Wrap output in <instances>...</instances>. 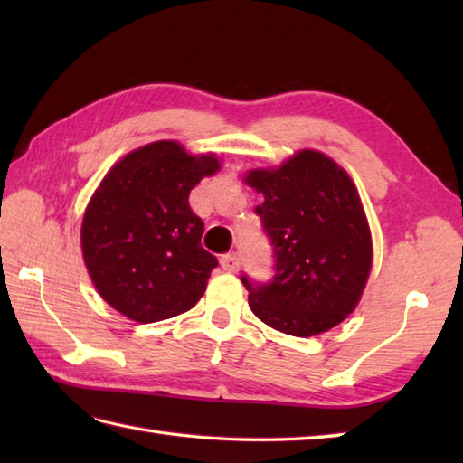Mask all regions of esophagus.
Returning <instances> with one entry per match:
<instances>
[{
	"mask_svg": "<svg viewBox=\"0 0 463 463\" xmlns=\"http://www.w3.org/2000/svg\"><path fill=\"white\" fill-rule=\"evenodd\" d=\"M221 267L226 272H237L241 269V259L237 252H231V254H222L221 257Z\"/></svg>",
	"mask_w": 463,
	"mask_h": 463,
	"instance_id": "esophagus-1",
	"label": "esophagus"
}]
</instances>
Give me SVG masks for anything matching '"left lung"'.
Segmentation results:
<instances>
[{
	"instance_id": "left-lung-1",
	"label": "left lung",
	"mask_w": 463,
	"mask_h": 463,
	"mask_svg": "<svg viewBox=\"0 0 463 463\" xmlns=\"http://www.w3.org/2000/svg\"><path fill=\"white\" fill-rule=\"evenodd\" d=\"M257 214L274 252V277L242 274L250 310L270 328L308 338L354 312L372 269V237L356 186L324 153L304 149L279 169H254Z\"/></svg>"
}]
</instances>
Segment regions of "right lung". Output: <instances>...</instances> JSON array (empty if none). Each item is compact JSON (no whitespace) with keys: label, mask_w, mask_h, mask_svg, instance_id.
I'll list each match as a JSON object with an SVG mask.
<instances>
[{"label":"right lung","mask_w":463,"mask_h":463,"mask_svg":"<svg viewBox=\"0 0 463 463\" xmlns=\"http://www.w3.org/2000/svg\"><path fill=\"white\" fill-rule=\"evenodd\" d=\"M219 169L214 155L155 141L105 175L83 214L81 249L97 292L123 317L159 322L201 300L219 260L203 249L189 194Z\"/></svg>","instance_id":"1"}]
</instances>
